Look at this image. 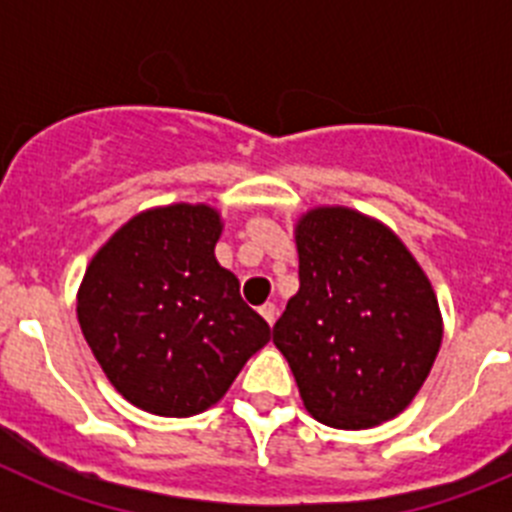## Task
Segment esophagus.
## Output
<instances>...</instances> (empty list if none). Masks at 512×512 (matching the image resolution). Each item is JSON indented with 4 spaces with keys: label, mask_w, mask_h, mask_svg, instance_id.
Here are the masks:
<instances>
[{
    "label": "esophagus",
    "mask_w": 512,
    "mask_h": 512,
    "mask_svg": "<svg viewBox=\"0 0 512 512\" xmlns=\"http://www.w3.org/2000/svg\"><path fill=\"white\" fill-rule=\"evenodd\" d=\"M259 312H261V318H264L266 323L274 325V320H277V307L271 305V302H266V305L259 307Z\"/></svg>",
    "instance_id": "1"
}]
</instances>
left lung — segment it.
I'll use <instances>...</instances> for the list:
<instances>
[{"label": "left lung", "mask_w": 512, "mask_h": 512, "mask_svg": "<svg viewBox=\"0 0 512 512\" xmlns=\"http://www.w3.org/2000/svg\"><path fill=\"white\" fill-rule=\"evenodd\" d=\"M300 289L274 325L307 413L372 428L408 408L443 338L431 282L405 243L351 207L297 220Z\"/></svg>", "instance_id": "8db88e82"}]
</instances>
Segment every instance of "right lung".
Returning a JSON list of instances; mask_svg holds the SVG:
<instances>
[{"mask_svg": "<svg viewBox=\"0 0 512 512\" xmlns=\"http://www.w3.org/2000/svg\"><path fill=\"white\" fill-rule=\"evenodd\" d=\"M220 233L210 205L153 207L122 225L81 279V333L112 387L146 413L212 408L269 343V323L217 264Z\"/></svg>", "mask_w": 512, "mask_h": 512, "instance_id": "1", "label": "right lung"}]
</instances>
